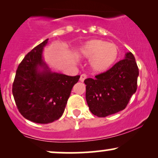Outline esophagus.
<instances>
[{
	"mask_svg": "<svg viewBox=\"0 0 158 158\" xmlns=\"http://www.w3.org/2000/svg\"><path fill=\"white\" fill-rule=\"evenodd\" d=\"M86 78H87L86 74L83 73V74H81V75L80 76V79H79V80H80V81H81V82H83V81H85V79H86Z\"/></svg>",
	"mask_w": 158,
	"mask_h": 158,
	"instance_id": "1",
	"label": "esophagus"
}]
</instances>
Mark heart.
Here are the masks:
<instances>
[{
    "label": "heart",
    "mask_w": 158,
    "mask_h": 158,
    "mask_svg": "<svg viewBox=\"0 0 158 158\" xmlns=\"http://www.w3.org/2000/svg\"><path fill=\"white\" fill-rule=\"evenodd\" d=\"M119 52L117 44L101 39L89 40L78 50L79 56L90 58V68L97 73L105 72L111 68L118 58Z\"/></svg>",
    "instance_id": "heart-1"
}]
</instances>
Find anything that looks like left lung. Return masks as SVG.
<instances>
[{"label":"left lung","mask_w":158,"mask_h":158,"mask_svg":"<svg viewBox=\"0 0 158 158\" xmlns=\"http://www.w3.org/2000/svg\"><path fill=\"white\" fill-rule=\"evenodd\" d=\"M139 69L131 52L125 59L95 77L86 79V101L94 115L99 117L117 113L126 108L137 87Z\"/></svg>","instance_id":"left-lung-1"}]
</instances>
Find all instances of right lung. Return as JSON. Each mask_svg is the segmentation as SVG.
Wrapping results in <instances>:
<instances>
[{"instance_id": "obj_1", "label": "right lung", "mask_w": 158, "mask_h": 158, "mask_svg": "<svg viewBox=\"0 0 158 158\" xmlns=\"http://www.w3.org/2000/svg\"><path fill=\"white\" fill-rule=\"evenodd\" d=\"M48 42V39L25 56L12 85V94L21 115L41 124L60 118L72 88L80 78L51 71L43 59Z\"/></svg>"}]
</instances>
